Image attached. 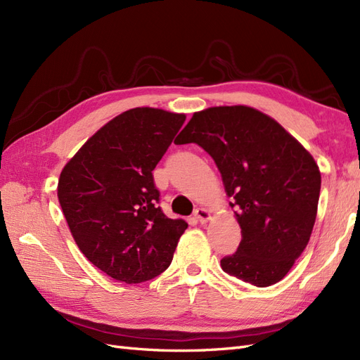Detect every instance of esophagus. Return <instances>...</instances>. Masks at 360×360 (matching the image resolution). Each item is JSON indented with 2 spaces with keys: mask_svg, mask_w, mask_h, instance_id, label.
<instances>
[{
  "mask_svg": "<svg viewBox=\"0 0 360 360\" xmlns=\"http://www.w3.org/2000/svg\"><path fill=\"white\" fill-rule=\"evenodd\" d=\"M193 216H195V219H197L198 222L204 224V222H207V221L210 219V212L202 209V207H198V209L193 212Z\"/></svg>",
  "mask_w": 360,
  "mask_h": 360,
  "instance_id": "1",
  "label": "esophagus"
}]
</instances>
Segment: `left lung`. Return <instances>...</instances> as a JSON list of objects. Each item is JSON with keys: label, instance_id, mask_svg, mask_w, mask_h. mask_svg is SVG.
I'll use <instances>...</instances> for the list:
<instances>
[{"label": "left lung", "instance_id": "1", "mask_svg": "<svg viewBox=\"0 0 360 360\" xmlns=\"http://www.w3.org/2000/svg\"><path fill=\"white\" fill-rule=\"evenodd\" d=\"M174 143H195L213 158L237 207L242 242L221 259L222 270L255 287L276 284L307 248L317 217L321 174L309 151L243 105L195 112Z\"/></svg>", "mask_w": 360, "mask_h": 360}]
</instances>
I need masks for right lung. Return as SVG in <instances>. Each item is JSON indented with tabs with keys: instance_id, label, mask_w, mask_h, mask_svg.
<instances>
[{
	"instance_id": "add662e5",
	"label": "right lung",
	"mask_w": 360,
	"mask_h": 360,
	"mask_svg": "<svg viewBox=\"0 0 360 360\" xmlns=\"http://www.w3.org/2000/svg\"><path fill=\"white\" fill-rule=\"evenodd\" d=\"M184 120L158 108L129 110L97 130L60 174L58 201L76 245L115 281L160 275L188 228L162 212L153 180Z\"/></svg>"
}]
</instances>
